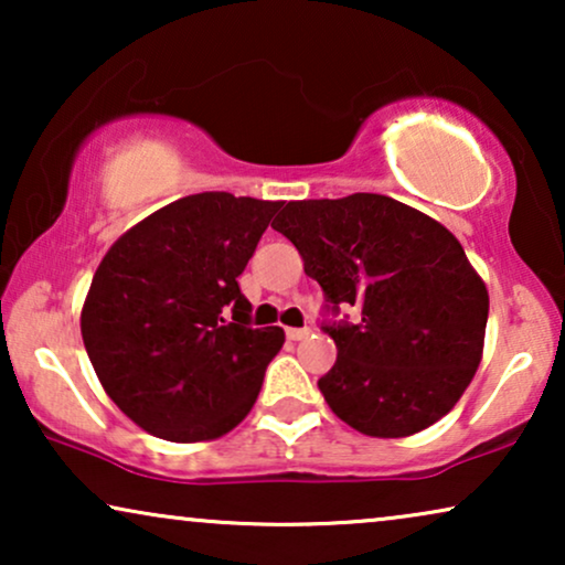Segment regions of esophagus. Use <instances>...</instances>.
Listing matches in <instances>:
<instances>
[{
	"label": "esophagus",
	"instance_id": "1",
	"mask_svg": "<svg viewBox=\"0 0 565 565\" xmlns=\"http://www.w3.org/2000/svg\"><path fill=\"white\" fill-rule=\"evenodd\" d=\"M285 334H288V339H292V342H300V339H306L308 334H311V329H288Z\"/></svg>",
	"mask_w": 565,
	"mask_h": 565
}]
</instances>
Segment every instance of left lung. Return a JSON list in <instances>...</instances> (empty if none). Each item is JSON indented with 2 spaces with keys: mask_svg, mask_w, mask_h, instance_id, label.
Returning <instances> with one entry per match:
<instances>
[{
  "mask_svg": "<svg viewBox=\"0 0 565 565\" xmlns=\"http://www.w3.org/2000/svg\"><path fill=\"white\" fill-rule=\"evenodd\" d=\"M329 308L337 362L319 381L331 412L367 437H408L458 404L483 354L489 290L458 238L398 200L354 192L292 200L273 221Z\"/></svg>",
  "mask_w": 565,
  "mask_h": 565,
  "instance_id": "left-lung-1",
  "label": "left lung"
}]
</instances>
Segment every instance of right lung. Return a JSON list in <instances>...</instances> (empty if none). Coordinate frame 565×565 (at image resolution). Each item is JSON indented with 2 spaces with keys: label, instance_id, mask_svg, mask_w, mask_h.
<instances>
[{
  "label": "right lung",
  "instance_id": "add662e5",
  "mask_svg": "<svg viewBox=\"0 0 565 565\" xmlns=\"http://www.w3.org/2000/svg\"><path fill=\"white\" fill-rule=\"evenodd\" d=\"M280 205L231 192L180 198L99 262L84 347L107 396L149 435L203 443L252 412L285 334L252 329L236 277Z\"/></svg>",
  "mask_w": 565,
  "mask_h": 565
}]
</instances>
